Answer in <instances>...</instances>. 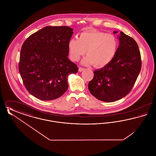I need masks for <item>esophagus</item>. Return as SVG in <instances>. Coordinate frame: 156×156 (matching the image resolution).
Listing matches in <instances>:
<instances>
[{"label": "esophagus", "mask_w": 156, "mask_h": 156, "mask_svg": "<svg viewBox=\"0 0 156 156\" xmlns=\"http://www.w3.org/2000/svg\"><path fill=\"white\" fill-rule=\"evenodd\" d=\"M83 70H85V68H82V67H79V69H78L79 72H82V71H83Z\"/></svg>", "instance_id": "1"}]
</instances>
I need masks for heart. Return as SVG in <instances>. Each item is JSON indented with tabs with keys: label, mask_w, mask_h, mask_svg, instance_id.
<instances>
[{
	"label": "heart",
	"mask_w": 156,
	"mask_h": 156,
	"mask_svg": "<svg viewBox=\"0 0 156 156\" xmlns=\"http://www.w3.org/2000/svg\"><path fill=\"white\" fill-rule=\"evenodd\" d=\"M117 47L116 38L102 31L83 32L78 39L71 38L68 42L71 59L77 61L86 52L87 56L82 59V64H94L98 67L105 66L113 59Z\"/></svg>",
	"instance_id": "1"
}]
</instances>
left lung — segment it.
I'll list each match as a JSON object with an SVG mask.
<instances>
[{
	"label": "left lung",
	"mask_w": 156,
	"mask_h": 156,
	"mask_svg": "<svg viewBox=\"0 0 156 156\" xmlns=\"http://www.w3.org/2000/svg\"><path fill=\"white\" fill-rule=\"evenodd\" d=\"M118 38L119 45L114 57L103 68L94 71V78L88 83L90 94L106 102L126 96L141 70V55L136 41L122 31Z\"/></svg>",
	"instance_id": "1"
}]
</instances>
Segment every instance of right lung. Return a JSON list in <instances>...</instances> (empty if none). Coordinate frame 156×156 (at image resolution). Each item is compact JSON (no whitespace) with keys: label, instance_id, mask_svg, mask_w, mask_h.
<instances>
[{"label":"right lung","instance_id":"obj_1","mask_svg":"<svg viewBox=\"0 0 156 156\" xmlns=\"http://www.w3.org/2000/svg\"><path fill=\"white\" fill-rule=\"evenodd\" d=\"M74 33L68 26H47L23 44L19 70L31 95L42 101L61 97L68 88L67 78L78 68L68 58V42Z\"/></svg>","mask_w":156,"mask_h":156}]
</instances>
